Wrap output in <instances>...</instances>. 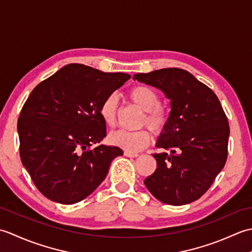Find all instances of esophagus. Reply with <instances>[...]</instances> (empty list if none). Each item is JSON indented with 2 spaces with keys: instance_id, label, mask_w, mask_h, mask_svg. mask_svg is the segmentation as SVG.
Returning a JSON list of instances; mask_svg holds the SVG:
<instances>
[{
  "instance_id": "34e87169",
  "label": "esophagus",
  "mask_w": 252,
  "mask_h": 252,
  "mask_svg": "<svg viewBox=\"0 0 252 252\" xmlns=\"http://www.w3.org/2000/svg\"><path fill=\"white\" fill-rule=\"evenodd\" d=\"M123 155H125L126 157H130V158H134V157L138 156V154H136V153H131V152H126V151L123 153Z\"/></svg>"
}]
</instances>
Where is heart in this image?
<instances>
[{
	"instance_id": "b5f03b06",
	"label": "heart",
	"mask_w": 252,
	"mask_h": 252,
	"mask_svg": "<svg viewBox=\"0 0 252 252\" xmlns=\"http://www.w3.org/2000/svg\"><path fill=\"white\" fill-rule=\"evenodd\" d=\"M129 98L145 111L141 120V126H147L155 134H161L167 129L170 121V111L160 105V97L157 91L147 85H136L127 92ZM118 111V98L115 94H110L101 101L99 106V116L106 126L110 127L116 126ZM108 140L111 145L122 148L123 151L136 153L149 145L152 141L151 132L142 129L134 132L117 131L111 133Z\"/></svg>"
}]
</instances>
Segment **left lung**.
Segmentation results:
<instances>
[{"label": "left lung", "mask_w": 252, "mask_h": 252, "mask_svg": "<svg viewBox=\"0 0 252 252\" xmlns=\"http://www.w3.org/2000/svg\"><path fill=\"white\" fill-rule=\"evenodd\" d=\"M133 80L161 90L171 100L170 121L154 154L157 169L147 189L167 205L182 206L205 194L227 159L229 126L218 96L189 71L163 68Z\"/></svg>", "instance_id": "left-lung-1"}]
</instances>
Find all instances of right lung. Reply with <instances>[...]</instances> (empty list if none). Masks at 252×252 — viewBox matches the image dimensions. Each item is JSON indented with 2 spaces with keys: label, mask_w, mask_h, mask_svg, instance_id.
I'll list each match as a JSON object with an SVG mask.
<instances>
[{
  "label": "right lung",
  "mask_w": 252,
  "mask_h": 252,
  "mask_svg": "<svg viewBox=\"0 0 252 252\" xmlns=\"http://www.w3.org/2000/svg\"><path fill=\"white\" fill-rule=\"evenodd\" d=\"M131 78L69 63L39 83L18 118L19 154L42 195L72 205L106 178L122 149L97 145L106 136L99 106Z\"/></svg>",
  "instance_id": "right-lung-1"
}]
</instances>
